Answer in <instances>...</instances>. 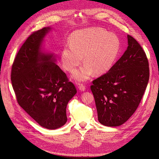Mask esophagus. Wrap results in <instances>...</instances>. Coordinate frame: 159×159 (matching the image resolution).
Here are the masks:
<instances>
[{"instance_id": "esophagus-1", "label": "esophagus", "mask_w": 159, "mask_h": 159, "mask_svg": "<svg viewBox=\"0 0 159 159\" xmlns=\"http://www.w3.org/2000/svg\"><path fill=\"white\" fill-rule=\"evenodd\" d=\"M79 89H80V91H82V92H84L85 89H86V86L83 84H79Z\"/></svg>"}]
</instances>
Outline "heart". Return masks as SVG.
Here are the masks:
<instances>
[{"instance_id":"obj_1","label":"heart","mask_w":159,"mask_h":159,"mask_svg":"<svg viewBox=\"0 0 159 159\" xmlns=\"http://www.w3.org/2000/svg\"><path fill=\"white\" fill-rule=\"evenodd\" d=\"M69 45L61 51L63 67L73 71L82 62L84 65L76 70L72 77L78 82L88 80L93 74L108 71L118 57L120 42L115 34H109L101 28H90L73 32Z\"/></svg>"}]
</instances>
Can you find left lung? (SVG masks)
<instances>
[{
  "label": "left lung",
  "mask_w": 159,
  "mask_h": 159,
  "mask_svg": "<svg viewBox=\"0 0 159 159\" xmlns=\"http://www.w3.org/2000/svg\"><path fill=\"white\" fill-rule=\"evenodd\" d=\"M127 39L122 57L90 86L98 120L108 127L122 125L134 113L149 79L146 53L134 38L127 35Z\"/></svg>",
  "instance_id": "1"
}]
</instances>
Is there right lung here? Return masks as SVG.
Masks as SVG:
<instances>
[{
    "label": "right lung",
    "mask_w": 159,
    "mask_h": 159,
    "mask_svg": "<svg viewBox=\"0 0 159 159\" xmlns=\"http://www.w3.org/2000/svg\"><path fill=\"white\" fill-rule=\"evenodd\" d=\"M50 30L45 27L26 39L13 61L11 80L20 107L39 125L52 130L67 122L66 107L77 89L53 54L41 51Z\"/></svg>",
    "instance_id": "right-lung-1"
}]
</instances>
